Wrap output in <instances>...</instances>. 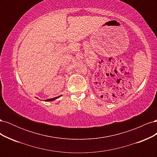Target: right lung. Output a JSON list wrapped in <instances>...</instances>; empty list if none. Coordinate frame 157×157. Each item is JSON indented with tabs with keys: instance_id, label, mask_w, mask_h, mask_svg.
Segmentation results:
<instances>
[{
	"instance_id": "right-lung-1",
	"label": "right lung",
	"mask_w": 157,
	"mask_h": 157,
	"mask_svg": "<svg viewBox=\"0 0 157 157\" xmlns=\"http://www.w3.org/2000/svg\"><path fill=\"white\" fill-rule=\"evenodd\" d=\"M61 96H58V97H55V98H50V99H46L45 101H54V100H55V99H56L59 98V97H61Z\"/></svg>"
}]
</instances>
